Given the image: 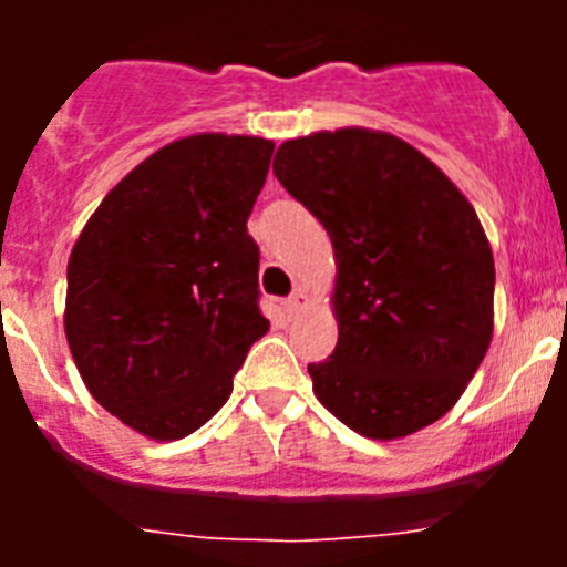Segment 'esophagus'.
<instances>
[{
	"label": "esophagus",
	"mask_w": 567,
	"mask_h": 567,
	"mask_svg": "<svg viewBox=\"0 0 567 567\" xmlns=\"http://www.w3.org/2000/svg\"><path fill=\"white\" fill-rule=\"evenodd\" d=\"M307 307H309V298L303 289H295V292L287 298V312H300V309H307Z\"/></svg>",
	"instance_id": "34e87169"
}]
</instances>
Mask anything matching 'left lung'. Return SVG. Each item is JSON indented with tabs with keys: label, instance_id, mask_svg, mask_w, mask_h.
<instances>
[{
	"label": "left lung",
	"instance_id": "left-lung-1",
	"mask_svg": "<svg viewBox=\"0 0 567 567\" xmlns=\"http://www.w3.org/2000/svg\"><path fill=\"white\" fill-rule=\"evenodd\" d=\"M278 182L334 249L338 346L309 365L352 432L400 440L443 417L494 334V255L477 213L420 150L383 130L289 138Z\"/></svg>",
	"mask_w": 567,
	"mask_h": 567
}]
</instances>
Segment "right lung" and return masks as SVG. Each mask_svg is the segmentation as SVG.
<instances>
[{"mask_svg":"<svg viewBox=\"0 0 567 567\" xmlns=\"http://www.w3.org/2000/svg\"><path fill=\"white\" fill-rule=\"evenodd\" d=\"M275 144L195 133L115 184L68 260L64 334L87 392L147 440H182L233 394L258 309L249 213Z\"/></svg>","mask_w":567,"mask_h":567,"instance_id":"obj_1","label":"right lung"}]
</instances>
